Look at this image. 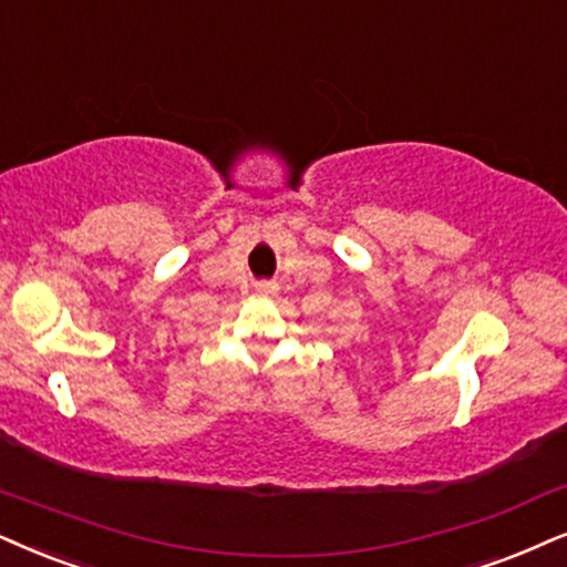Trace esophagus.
<instances>
[{"mask_svg":"<svg viewBox=\"0 0 567 567\" xmlns=\"http://www.w3.org/2000/svg\"><path fill=\"white\" fill-rule=\"evenodd\" d=\"M256 290H259L261 296H271V292H275V285H271V282H259V285H256Z\"/></svg>","mask_w":567,"mask_h":567,"instance_id":"34e87169","label":"esophagus"}]
</instances>
